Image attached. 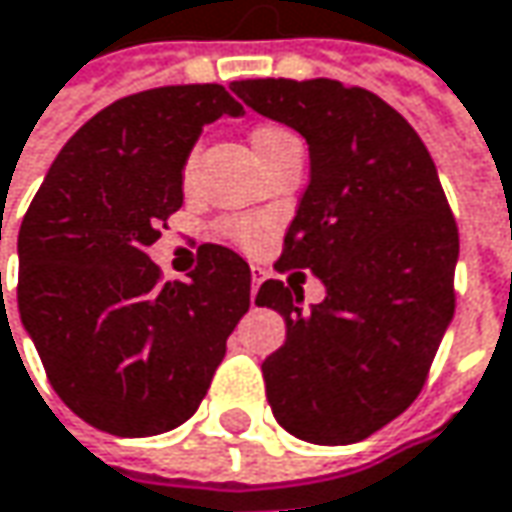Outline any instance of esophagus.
Returning <instances> with one entry per match:
<instances>
[{
    "label": "esophagus",
    "mask_w": 512,
    "mask_h": 512,
    "mask_svg": "<svg viewBox=\"0 0 512 512\" xmlns=\"http://www.w3.org/2000/svg\"><path fill=\"white\" fill-rule=\"evenodd\" d=\"M262 279H265V270L253 265V268H250V299H253V302H256V291H259Z\"/></svg>",
    "instance_id": "obj_1"
}]
</instances>
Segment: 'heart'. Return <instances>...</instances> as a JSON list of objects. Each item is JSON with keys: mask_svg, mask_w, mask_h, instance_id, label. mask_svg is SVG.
<instances>
[{"mask_svg": "<svg viewBox=\"0 0 512 512\" xmlns=\"http://www.w3.org/2000/svg\"><path fill=\"white\" fill-rule=\"evenodd\" d=\"M294 141V132L285 129V126H276V123H268V126L253 129V149H256L259 158H268L270 152H276V149H282L285 143ZM192 169H195V158L190 155V158L184 161V187H190ZM218 233H221L224 239H230L233 244H239V247L253 250V247H259L262 239H265V221L247 216L221 218V221H218Z\"/></svg>", "mask_w": 512, "mask_h": 512, "instance_id": "b5f03b06", "label": "heart"}]
</instances>
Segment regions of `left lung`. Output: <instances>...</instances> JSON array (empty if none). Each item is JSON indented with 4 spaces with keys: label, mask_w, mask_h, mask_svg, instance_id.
Listing matches in <instances>:
<instances>
[{
    "label": "left lung",
    "mask_w": 512,
    "mask_h": 512,
    "mask_svg": "<svg viewBox=\"0 0 512 512\" xmlns=\"http://www.w3.org/2000/svg\"><path fill=\"white\" fill-rule=\"evenodd\" d=\"M230 89L311 152L276 270H314L328 296L302 311L296 282L256 294L288 325L262 363L273 418L311 444L363 441L429 377L455 311V216L418 132L374 91L285 77Z\"/></svg>",
    "instance_id": "8db88e82"
}]
</instances>
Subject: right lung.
Instances as JSON below:
<instances>
[{"label": "right lung", "mask_w": 512, "mask_h": 512, "mask_svg": "<svg viewBox=\"0 0 512 512\" xmlns=\"http://www.w3.org/2000/svg\"><path fill=\"white\" fill-rule=\"evenodd\" d=\"M239 112L218 83L120 97L65 143L22 218L19 317L60 400L109 435L192 418L250 308L239 253L201 244L187 282L146 256L184 204L201 126Z\"/></svg>", "instance_id": "obj_1"}]
</instances>
